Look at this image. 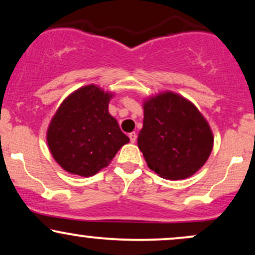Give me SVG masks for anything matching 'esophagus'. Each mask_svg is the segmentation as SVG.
Segmentation results:
<instances>
[{
  "instance_id": "obj_1",
  "label": "esophagus",
  "mask_w": 255,
  "mask_h": 255,
  "mask_svg": "<svg viewBox=\"0 0 255 255\" xmlns=\"http://www.w3.org/2000/svg\"><path fill=\"white\" fill-rule=\"evenodd\" d=\"M128 136H129L130 142H133V144L136 141V133H135V131H131V133H129V135H128Z\"/></svg>"
}]
</instances>
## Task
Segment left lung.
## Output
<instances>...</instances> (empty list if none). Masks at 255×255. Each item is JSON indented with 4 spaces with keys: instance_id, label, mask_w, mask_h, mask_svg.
<instances>
[{
    "instance_id": "1",
    "label": "left lung",
    "mask_w": 255,
    "mask_h": 255,
    "mask_svg": "<svg viewBox=\"0 0 255 255\" xmlns=\"http://www.w3.org/2000/svg\"><path fill=\"white\" fill-rule=\"evenodd\" d=\"M144 125L137 147L147 166L166 180L194 175L209 159L213 134L192 102L171 91L144 101Z\"/></svg>"
}]
</instances>
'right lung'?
Returning <instances> with one entry per match:
<instances>
[{"mask_svg":"<svg viewBox=\"0 0 255 255\" xmlns=\"http://www.w3.org/2000/svg\"><path fill=\"white\" fill-rule=\"evenodd\" d=\"M113 93L87 85L61 103L46 131L52 157L63 170L89 177L110 164L129 137L109 114Z\"/></svg>","mask_w":255,"mask_h":255,"instance_id":"obj_1","label":"right lung"}]
</instances>
